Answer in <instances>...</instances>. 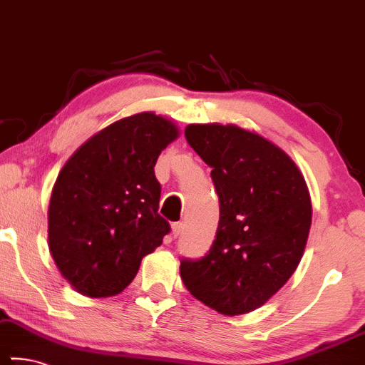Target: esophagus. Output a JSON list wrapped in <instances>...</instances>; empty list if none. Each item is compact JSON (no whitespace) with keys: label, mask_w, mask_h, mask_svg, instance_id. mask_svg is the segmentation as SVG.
<instances>
[{"label":"esophagus","mask_w":365,"mask_h":365,"mask_svg":"<svg viewBox=\"0 0 365 365\" xmlns=\"http://www.w3.org/2000/svg\"><path fill=\"white\" fill-rule=\"evenodd\" d=\"M182 232V222H174L173 227H171V237L173 239H178L179 235H181Z\"/></svg>","instance_id":"34e87169"}]
</instances>
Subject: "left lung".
I'll return each mask as SVG.
<instances>
[{"label": "left lung", "instance_id": "8db88e82", "mask_svg": "<svg viewBox=\"0 0 365 365\" xmlns=\"http://www.w3.org/2000/svg\"><path fill=\"white\" fill-rule=\"evenodd\" d=\"M187 143L212 168L220 217L210 250L182 258L187 292L225 316L267 303L297 270L311 227L303 174L282 148L237 125H189Z\"/></svg>", "mask_w": 365, "mask_h": 365}]
</instances>
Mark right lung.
<instances>
[{
  "mask_svg": "<svg viewBox=\"0 0 365 365\" xmlns=\"http://www.w3.org/2000/svg\"><path fill=\"white\" fill-rule=\"evenodd\" d=\"M178 136L171 120L143 112L98 131L68 158L51 194L47 240L76 292L115 297L163 244L171 227L158 214L155 165Z\"/></svg>",
  "mask_w": 365,
  "mask_h": 365,
  "instance_id": "1",
  "label": "right lung"
}]
</instances>
